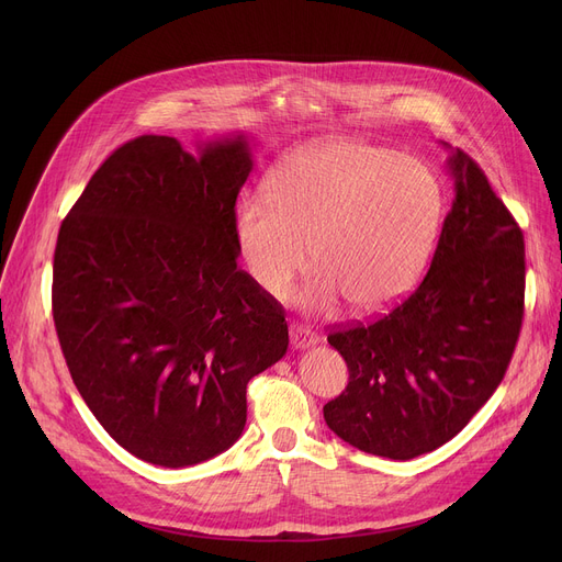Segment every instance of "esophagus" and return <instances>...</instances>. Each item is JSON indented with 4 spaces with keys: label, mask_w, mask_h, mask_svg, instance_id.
Here are the masks:
<instances>
[{
    "label": "esophagus",
    "mask_w": 562,
    "mask_h": 562,
    "mask_svg": "<svg viewBox=\"0 0 562 562\" xmlns=\"http://www.w3.org/2000/svg\"><path fill=\"white\" fill-rule=\"evenodd\" d=\"M289 337H291V348L293 350H305L310 346H314L318 341V335L312 333L305 326H291L289 328Z\"/></svg>",
    "instance_id": "esophagus-1"
}]
</instances>
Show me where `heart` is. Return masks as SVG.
I'll return each mask as SVG.
<instances>
[{"mask_svg":"<svg viewBox=\"0 0 562 562\" xmlns=\"http://www.w3.org/2000/svg\"><path fill=\"white\" fill-rule=\"evenodd\" d=\"M263 195L236 204V246L259 289L286 299L310 244V310L346 299L380 312L401 301L424 273L441 218L439 182L422 161L362 140L301 147L266 175Z\"/></svg>","mask_w":562,"mask_h":562,"instance_id":"b5f03b06","label":"heart"}]
</instances>
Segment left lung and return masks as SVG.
<instances>
[{
    "instance_id": "obj_1",
    "label": "left lung",
    "mask_w": 562,
    "mask_h": 562,
    "mask_svg": "<svg viewBox=\"0 0 562 562\" xmlns=\"http://www.w3.org/2000/svg\"><path fill=\"white\" fill-rule=\"evenodd\" d=\"M441 145L456 195L426 278L387 316L328 337L348 387L323 419L390 460L430 453L469 424L504 380L524 318V234L479 164Z\"/></svg>"
}]
</instances>
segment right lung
Here are the masks:
<instances>
[{"mask_svg": "<svg viewBox=\"0 0 562 562\" xmlns=\"http://www.w3.org/2000/svg\"><path fill=\"white\" fill-rule=\"evenodd\" d=\"M250 138L138 136L95 170L54 250L52 310L75 385L132 456L191 467L246 426L250 378L286 352L282 305L236 269Z\"/></svg>", "mask_w": 562, "mask_h": 562, "instance_id": "1", "label": "right lung"}]
</instances>
